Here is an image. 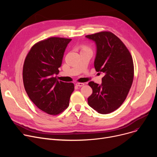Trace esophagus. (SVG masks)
Masks as SVG:
<instances>
[{
    "mask_svg": "<svg viewBox=\"0 0 157 157\" xmlns=\"http://www.w3.org/2000/svg\"><path fill=\"white\" fill-rule=\"evenodd\" d=\"M76 86H78L81 87V86H84V85H85V84H84V83H77L76 84Z\"/></svg>",
    "mask_w": 157,
    "mask_h": 157,
    "instance_id": "obj_1",
    "label": "esophagus"
}]
</instances>
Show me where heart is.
<instances>
[{"mask_svg":"<svg viewBox=\"0 0 157 157\" xmlns=\"http://www.w3.org/2000/svg\"><path fill=\"white\" fill-rule=\"evenodd\" d=\"M89 49V48H87L86 46H83V48H82V49Z\"/></svg>","mask_w":157,"mask_h":157,"instance_id":"heart-1","label":"heart"}]
</instances>
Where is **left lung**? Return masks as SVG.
<instances>
[{"label":"left lung","instance_id":"obj_1","mask_svg":"<svg viewBox=\"0 0 157 157\" xmlns=\"http://www.w3.org/2000/svg\"><path fill=\"white\" fill-rule=\"evenodd\" d=\"M97 46L94 67L104 74L102 84L90 81L92 94L88 98V105L101 114L117 110L126 99L134 79V63L128 49L111 32L87 35Z\"/></svg>","mask_w":157,"mask_h":157}]
</instances>
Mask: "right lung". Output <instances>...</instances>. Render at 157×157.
I'll return each instance as SVG.
<instances>
[{
	"label": "right lung",
	"mask_w": 157,
	"mask_h": 157,
	"mask_svg": "<svg viewBox=\"0 0 157 157\" xmlns=\"http://www.w3.org/2000/svg\"><path fill=\"white\" fill-rule=\"evenodd\" d=\"M71 39L52 37L40 40L30 49L23 67L25 91L39 109L56 115L68 108L72 83L57 80L65 48Z\"/></svg>",
	"instance_id": "obj_1"
}]
</instances>
